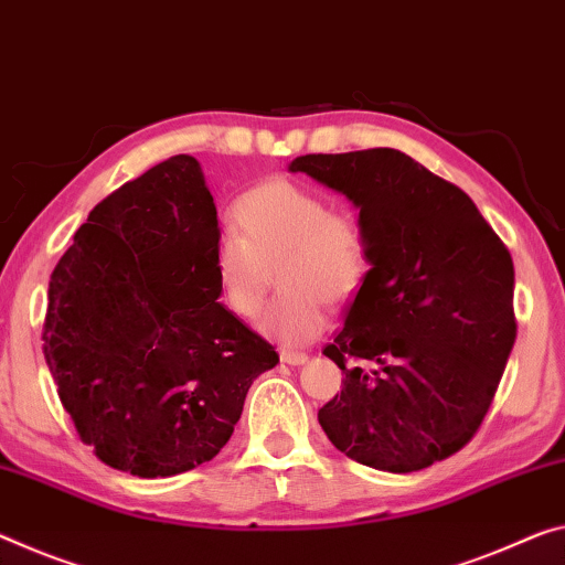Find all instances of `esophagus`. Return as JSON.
<instances>
[{
  "label": "esophagus",
  "instance_id": "1",
  "mask_svg": "<svg viewBox=\"0 0 565 565\" xmlns=\"http://www.w3.org/2000/svg\"><path fill=\"white\" fill-rule=\"evenodd\" d=\"M307 360H309V354H303V352H291V349H284V352H281V362L291 364V366H299Z\"/></svg>",
  "mask_w": 565,
  "mask_h": 565
}]
</instances>
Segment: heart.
Listing matches in <instances>:
<instances>
[{"label": "heart", "mask_w": 565, "mask_h": 565, "mask_svg": "<svg viewBox=\"0 0 565 565\" xmlns=\"http://www.w3.org/2000/svg\"><path fill=\"white\" fill-rule=\"evenodd\" d=\"M234 228L221 231L211 266L218 297L231 315L262 309L268 266L276 262L281 294L258 327L281 344H307L327 327V301L344 303L370 274V238L347 211H334L315 188L271 178L234 203Z\"/></svg>", "instance_id": "obj_1"}]
</instances>
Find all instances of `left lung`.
Masks as SVG:
<instances>
[{"label": "left lung", "mask_w": 565, "mask_h": 565, "mask_svg": "<svg viewBox=\"0 0 565 565\" xmlns=\"http://www.w3.org/2000/svg\"><path fill=\"white\" fill-rule=\"evenodd\" d=\"M356 209L370 274L324 347L344 387L319 409L337 450L415 472L462 450L486 419L518 321L513 258L470 195L395 148L289 166Z\"/></svg>", "instance_id": "1"}]
</instances>
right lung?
Here are the masks:
<instances>
[{"mask_svg":"<svg viewBox=\"0 0 565 565\" xmlns=\"http://www.w3.org/2000/svg\"><path fill=\"white\" fill-rule=\"evenodd\" d=\"M216 203L173 156L89 211L55 266L42 329L62 407L97 460L170 478L228 443L276 349L218 303Z\"/></svg>","mask_w":565,"mask_h":565,"instance_id":"1","label":"right lung"}]
</instances>
